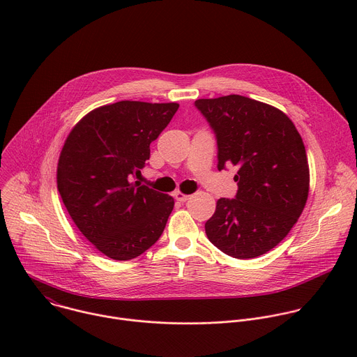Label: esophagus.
<instances>
[{
  "mask_svg": "<svg viewBox=\"0 0 357 357\" xmlns=\"http://www.w3.org/2000/svg\"><path fill=\"white\" fill-rule=\"evenodd\" d=\"M174 196H175V199L179 200V202H186V200L190 197L189 195H185L183 192H179V190H176V192L174 193Z\"/></svg>",
  "mask_w": 357,
  "mask_h": 357,
  "instance_id": "34e87169",
  "label": "esophagus"
}]
</instances>
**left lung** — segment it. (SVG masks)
<instances>
[{"instance_id": "left-lung-1", "label": "left lung", "mask_w": 357, "mask_h": 357, "mask_svg": "<svg viewBox=\"0 0 357 357\" xmlns=\"http://www.w3.org/2000/svg\"><path fill=\"white\" fill-rule=\"evenodd\" d=\"M218 139V168L237 167L234 199L220 197L206 222L208 238L238 260L256 259L282 241L310 193L303 141L281 110L238 94L199 98Z\"/></svg>"}]
</instances>
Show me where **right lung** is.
<instances>
[{
	"label": "right lung",
	"instance_id": "1",
	"mask_svg": "<svg viewBox=\"0 0 357 357\" xmlns=\"http://www.w3.org/2000/svg\"><path fill=\"white\" fill-rule=\"evenodd\" d=\"M178 103L123 100L87 113L69 132L58 190L82 234L117 261L138 257L161 237L174 197L132 182Z\"/></svg>",
	"mask_w": 357,
	"mask_h": 357
}]
</instances>
